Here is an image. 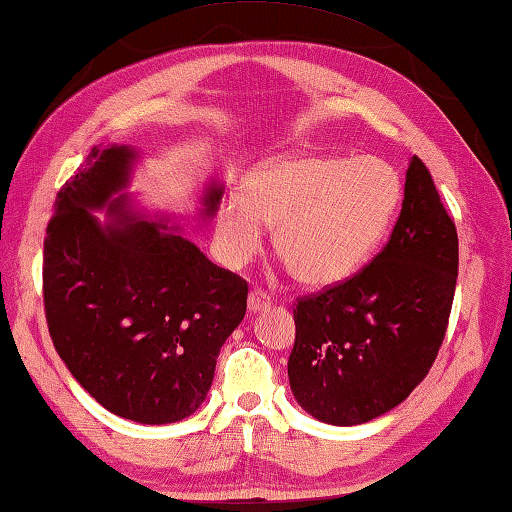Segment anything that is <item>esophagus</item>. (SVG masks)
Masks as SVG:
<instances>
[{
  "label": "esophagus",
  "mask_w": 512,
  "mask_h": 512,
  "mask_svg": "<svg viewBox=\"0 0 512 512\" xmlns=\"http://www.w3.org/2000/svg\"><path fill=\"white\" fill-rule=\"evenodd\" d=\"M247 306H249V311H252V313H260V311L269 309L271 298L263 289H252V291H249Z\"/></svg>",
  "instance_id": "esophagus-1"
}]
</instances>
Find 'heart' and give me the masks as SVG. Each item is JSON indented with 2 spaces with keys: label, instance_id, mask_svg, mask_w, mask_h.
<instances>
[{
  "label": "heart",
  "instance_id": "obj_1",
  "mask_svg": "<svg viewBox=\"0 0 512 512\" xmlns=\"http://www.w3.org/2000/svg\"><path fill=\"white\" fill-rule=\"evenodd\" d=\"M403 177L377 155L298 153L249 177L247 197L223 201L217 238L227 265H243L274 227V252L304 287H331L377 254L403 203Z\"/></svg>",
  "mask_w": 512,
  "mask_h": 512
}]
</instances>
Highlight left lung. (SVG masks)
<instances>
[{"label": "left lung", "instance_id": "obj_1", "mask_svg": "<svg viewBox=\"0 0 512 512\" xmlns=\"http://www.w3.org/2000/svg\"><path fill=\"white\" fill-rule=\"evenodd\" d=\"M456 280V223L414 155L390 241L355 276L295 304L289 383L302 410L348 427L403 403L438 357Z\"/></svg>", "mask_w": 512, "mask_h": 512}]
</instances>
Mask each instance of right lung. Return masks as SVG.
<instances>
[{"mask_svg":"<svg viewBox=\"0 0 512 512\" xmlns=\"http://www.w3.org/2000/svg\"><path fill=\"white\" fill-rule=\"evenodd\" d=\"M135 151L94 146L65 181L43 241V306L56 352L111 414L164 425L195 414L225 339L247 309V282L162 221L109 206ZM221 188L208 192L217 210Z\"/></svg>","mask_w":512,"mask_h":512,"instance_id":"add662e5","label":"right lung"}]
</instances>
